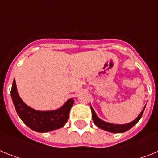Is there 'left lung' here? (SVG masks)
<instances>
[{
  "mask_svg": "<svg viewBox=\"0 0 158 158\" xmlns=\"http://www.w3.org/2000/svg\"><path fill=\"white\" fill-rule=\"evenodd\" d=\"M145 108V107H144ZM144 109L142 110V112H140V114L133 121L128 123L126 124H110V123H107V122H104L103 120H101L96 116L95 111L93 110V108L91 107V112H92V120H93L94 123L97 127H99V128H102L105 131H108L110 132H115V133H118V132H124L128 131V129H130L131 128L134 126L135 124L139 121L141 116L143 115V112H144Z\"/></svg>",
  "mask_w": 158,
  "mask_h": 158,
  "instance_id": "8db88e82",
  "label": "left lung"
}]
</instances>
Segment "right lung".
Masks as SVG:
<instances>
[{
    "instance_id": "obj_1",
    "label": "right lung",
    "mask_w": 158,
    "mask_h": 158,
    "mask_svg": "<svg viewBox=\"0 0 158 158\" xmlns=\"http://www.w3.org/2000/svg\"><path fill=\"white\" fill-rule=\"evenodd\" d=\"M11 96L16 111L22 121L29 128L38 132H50L64 126L68 120L70 110L75 102L73 99H69L62 108L55 111H36L28 107L20 98L15 79L12 85Z\"/></svg>"
}]
</instances>
